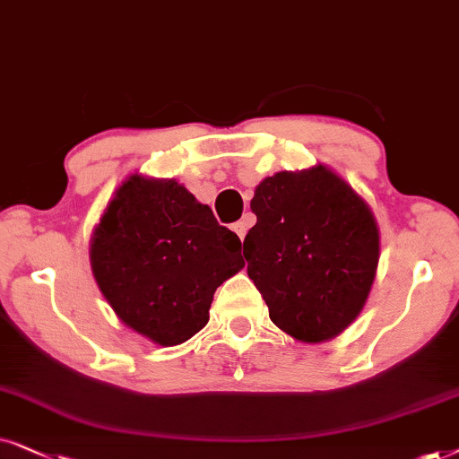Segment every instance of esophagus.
<instances>
[{
  "instance_id": "esophagus-1",
  "label": "esophagus",
  "mask_w": 459,
  "mask_h": 459,
  "mask_svg": "<svg viewBox=\"0 0 459 459\" xmlns=\"http://www.w3.org/2000/svg\"><path fill=\"white\" fill-rule=\"evenodd\" d=\"M249 226H252V218H249V216H246L243 220H239V222H235V224H233V230H235L237 237H239L241 241L246 239V235H247V229H249Z\"/></svg>"
}]
</instances>
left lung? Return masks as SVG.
<instances>
[{
    "label": "left lung",
    "instance_id": "left-lung-1",
    "mask_svg": "<svg viewBox=\"0 0 459 459\" xmlns=\"http://www.w3.org/2000/svg\"><path fill=\"white\" fill-rule=\"evenodd\" d=\"M249 205L258 222L243 255L271 321L307 344L340 335L368 302L380 260L368 201L319 163L268 176Z\"/></svg>",
    "mask_w": 459,
    "mask_h": 459
}]
</instances>
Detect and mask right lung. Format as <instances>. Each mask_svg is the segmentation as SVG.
<instances>
[{
    "instance_id": "obj_1",
    "label": "right lung",
    "mask_w": 459,
    "mask_h": 459,
    "mask_svg": "<svg viewBox=\"0 0 459 459\" xmlns=\"http://www.w3.org/2000/svg\"><path fill=\"white\" fill-rule=\"evenodd\" d=\"M90 266L124 325L176 346L207 325L213 291L246 262L239 237L185 186L132 174L94 226Z\"/></svg>"
}]
</instances>
